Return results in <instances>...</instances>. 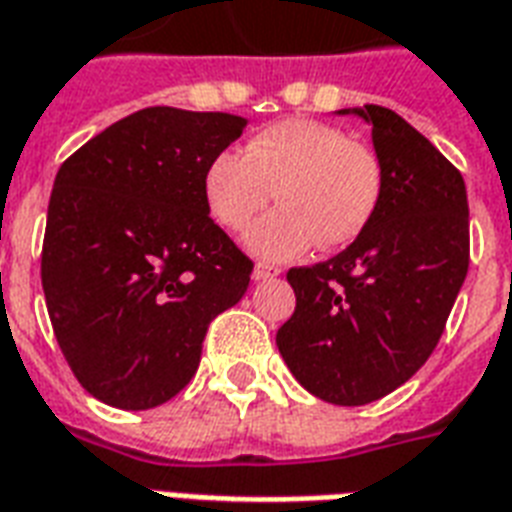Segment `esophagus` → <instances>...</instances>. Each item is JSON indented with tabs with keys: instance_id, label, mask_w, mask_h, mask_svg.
<instances>
[{
	"instance_id": "obj_1",
	"label": "esophagus",
	"mask_w": 512,
	"mask_h": 512,
	"mask_svg": "<svg viewBox=\"0 0 512 512\" xmlns=\"http://www.w3.org/2000/svg\"><path fill=\"white\" fill-rule=\"evenodd\" d=\"M282 268H276V265H268V263H257L255 271H252V279L255 282H263V279H273V276H279Z\"/></svg>"
}]
</instances>
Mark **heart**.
<instances>
[{"label":"heart","mask_w":512,"mask_h":512,"mask_svg":"<svg viewBox=\"0 0 512 512\" xmlns=\"http://www.w3.org/2000/svg\"><path fill=\"white\" fill-rule=\"evenodd\" d=\"M376 152L341 128L287 117L260 128L241 152L225 150L204 171V201L220 228L239 233L271 204L282 206L249 230V249L292 260L314 247H346L368 228L381 201Z\"/></svg>","instance_id":"heart-1"}]
</instances>
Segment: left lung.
<instances>
[{
  "label": "left lung",
  "instance_id": "1",
  "mask_svg": "<svg viewBox=\"0 0 512 512\" xmlns=\"http://www.w3.org/2000/svg\"><path fill=\"white\" fill-rule=\"evenodd\" d=\"M354 112L373 126L381 201L343 252L287 271L295 314L276 333L292 376L333 405L381 400L429 360L470 265L459 169L392 109Z\"/></svg>",
  "mask_w": 512,
  "mask_h": 512
}]
</instances>
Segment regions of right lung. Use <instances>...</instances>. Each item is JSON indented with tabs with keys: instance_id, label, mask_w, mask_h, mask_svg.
<instances>
[{
	"instance_id": "right-lung-1",
	"label": "right lung",
	"mask_w": 512,
	"mask_h": 512,
	"mask_svg": "<svg viewBox=\"0 0 512 512\" xmlns=\"http://www.w3.org/2000/svg\"><path fill=\"white\" fill-rule=\"evenodd\" d=\"M247 120L147 107L69 155L42 241L50 325L96 400L147 411L198 370L212 319L247 292L255 263L204 201V171Z\"/></svg>"
}]
</instances>
